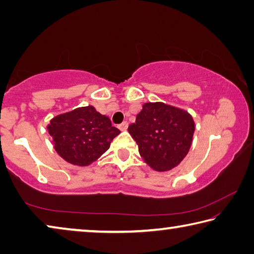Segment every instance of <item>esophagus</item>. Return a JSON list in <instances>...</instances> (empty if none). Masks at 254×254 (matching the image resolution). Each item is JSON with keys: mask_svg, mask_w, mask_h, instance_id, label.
Returning <instances> with one entry per match:
<instances>
[{"mask_svg": "<svg viewBox=\"0 0 254 254\" xmlns=\"http://www.w3.org/2000/svg\"><path fill=\"white\" fill-rule=\"evenodd\" d=\"M119 128H120V130H121V131H126L127 128V122H123V123L120 124Z\"/></svg>", "mask_w": 254, "mask_h": 254, "instance_id": "34e87169", "label": "esophagus"}]
</instances>
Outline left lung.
<instances>
[{"instance_id":"8db88e82","label":"left lung","mask_w":254,"mask_h":254,"mask_svg":"<svg viewBox=\"0 0 254 254\" xmlns=\"http://www.w3.org/2000/svg\"><path fill=\"white\" fill-rule=\"evenodd\" d=\"M127 131L144 162L156 171L177 167L190 149L195 122L188 112L162 102L144 103Z\"/></svg>"}]
</instances>
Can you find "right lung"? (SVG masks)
Returning a JSON list of instances; mask_svg holds the SVG:
<instances>
[{
    "instance_id": "obj_1",
    "label": "right lung",
    "mask_w": 254,
    "mask_h": 254,
    "mask_svg": "<svg viewBox=\"0 0 254 254\" xmlns=\"http://www.w3.org/2000/svg\"><path fill=\"white\" fill-rule=\"evenodd\" d=\"M54 148L64 160L85 167L107 151L121 131L92 105L59 114L47 126Z\"/></svg>"
}]
</instances>
